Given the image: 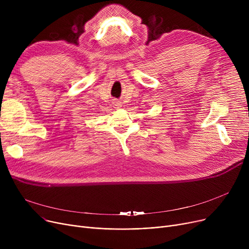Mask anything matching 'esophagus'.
<instances>
[{"mask_svg":"<svg viewBox=\"0 0 249 249\" xmlns=\"http://www.w3.org/2000/svg\"><path fill=\"white\" fill-rule=\"evenodd\" d=\"M118 104H119V103H117V105H116V106H117L118 108H119V106H120V105H118Z\"/></svg>","mask_w":249,"mask_h":249,"instance_id":"1","label":"esophagus"}]
</instances>
